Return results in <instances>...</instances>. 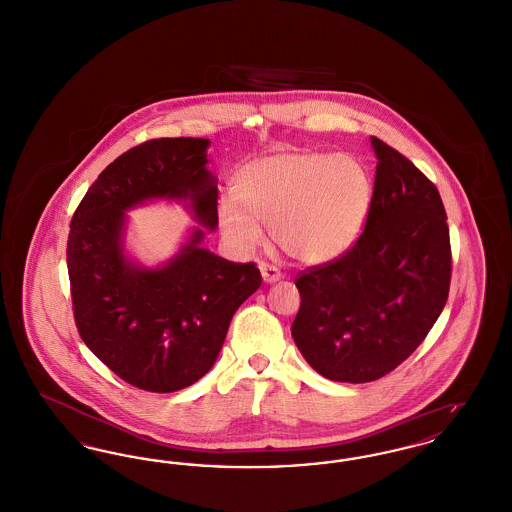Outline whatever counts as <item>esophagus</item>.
Listing matches in <instances>:
<instances>
[{
	"label": "esophagus",
	"mask_w": 512,
	"mask_h": 512,
	"mask_svg": "<svg viewBox=\"0 0 512 512\" xmlns=\"http://www.w3.org/2000/svg\"><path fill=\"white\" fill-rule=\"evenodd\" d=\"M259 270H261V276H263V280H265L267 284H272V282H278V280L282 278L280 270L274 267V265H268V263H261V265H259Z\"/></svg>",
	"instance_id": "obj_1"
}]
</instances>
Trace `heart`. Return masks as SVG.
Masks as SVG:
<instances>
[{"instance_id": "b5f03b06", "label": "heart", "mask_w": 512, "mask_h": 512, "mask_svg": "<svg viewBox=\"0 0 512 512\" xmlns=\"http://www.w3.org/2000/svg\"><path fill=\"white\" fill-rule=\"evenodd\" d=\"M372 176L353 155L311 149L276 151L236 172L232 203L217 209L228 244L249 251L267 224L272 244L303 265L338 259L365 228Z\"/></svg>"}]
</instances>
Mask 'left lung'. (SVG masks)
Wrapping results in <instances>:
<instances>
[{"label":"left lung","mask_w":512,"mask_h":512,"mask_svg":"<svg viewBox=\"0 0 512 512\" xmlns=\"http://www.w3.org/2000/svg\"><path fill=\"white\" fill-rule=\"evenodd\" d=\"M374 195L359 240L305 268L292 336L328 380L363 384L395 370L438 320L451 284V242L438 188L397 149L370 138Z\"/></svg>","instance_id":"8db88e82"}]
</instances>
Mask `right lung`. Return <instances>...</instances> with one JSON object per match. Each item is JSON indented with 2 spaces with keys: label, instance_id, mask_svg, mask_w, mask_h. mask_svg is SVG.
<instances>
[{
  "label": "right lung",
  "instance_id": "1",
  "mask_svg": "<svg viewBox=\"0 0 512 512\" xmlns=\"http://www.w3.org/2000/svg\"><path fill=\"white\" fill-rule=\"evenodd\" d=\"M207 147L203 138H157L128 149L99 174L71 220L67 268L78 334L140 390L171 393L203 378L234 313L261 286L255 263L199 247V228L165 267H134L122 253L124 211L151 197L190 199L195 219L217 228Z\"/></svg>",
  "mask_w": 512,
  "mask_h": 512
}]
</instances>
